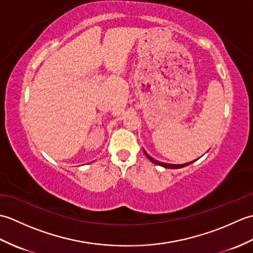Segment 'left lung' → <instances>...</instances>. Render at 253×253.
<instances>
[{"mask_svg": "<svg viewBox=\"0 0 253 253\" xmlns=\"http://www.w3.org/2000/svg\"><path fill=\"white\" fill-rule=\"evenodd\" d=\"M143 152H144V154H146V157L151 161L152 163H154V164H157V165H160V166H163V168H165V169H181V168H185V166H187V165H189V164H191L192 162H189V163H186V164H168V163H163V162H159V161H157V160H154L153 158H151L150 157V155L146 152V150H143Z\"/></svg>", "mask_w": 253, "mask_h": 253, "instance_id": "8db88e82", "label": "left lung"}]
</instances>
